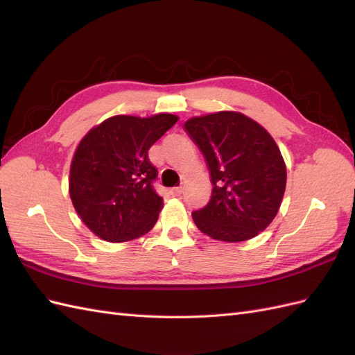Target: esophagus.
I'll list each match as a JSON object with an SVG mask.
<instances>
[{"mask_svg": "<svg viewBox=\"0 0 355 355\" xmlns=\"http://www.w3.org/2000/svg\"><path fill=\"white\" fill-rule=\"evenodd\" d=\"M171 196H175V197H179L180 194H182V192H184V188H182V187H178V188H171Z\"/></svg>", "mask_w": 355, "mask_h": 355, "instance_id": "34e87169", "label": "esophagus"}]
</instances>
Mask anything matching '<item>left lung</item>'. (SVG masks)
I'll return each mask as SVG.
<instances>
[{
	"mask_svg": "<svg viewBox=\"0 0 355 355\" xmlns=\"http://www.w3.org/2000/svg\"><path fill=\"white\" fill-rule=\"evenodd\" d=\"M184 128L206 158L213 184L207 206L192 213L197 228L227 243L266 230L282 206L287 179L272 136L235 111L192 116Z\"/></svg>",
	"mask_w": 355,
	"mask_h": 355,
	"instance_id": "obj_1",
	"label": "left lung"
}]
</instances>
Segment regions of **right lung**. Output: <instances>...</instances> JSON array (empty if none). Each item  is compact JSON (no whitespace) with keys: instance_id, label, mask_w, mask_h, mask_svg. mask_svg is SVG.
Instances as JSON below:
<instances>
[{"instance_id":"right-lung-1","label":"right lung","mask_w":355,"mask_h":355,"mask_svg":"<svg viewBox=\"0 0 355 355\" xmlns=\"http://www.w3.org/2000/svg\"><path fill=\"white\" fill-rule=\"evenodd\" d=\"M179 116L115 115L94 125L77 149L69 170L75 211L94 235L111 243L142 237L163 209L148 151Z\"/></svg>"}]
</instances>
